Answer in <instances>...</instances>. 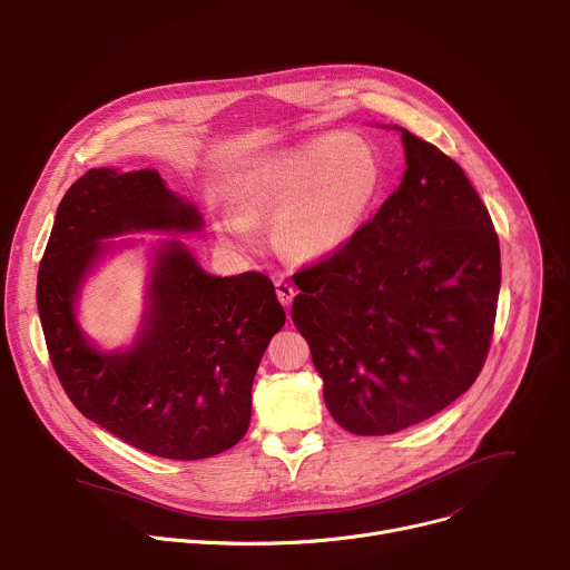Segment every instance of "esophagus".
<instances>
[{
	"label": "esophagus",
	"mask_w": 570,
	"mask_h": 570,
	"mask_svg": "<svg viewBox=\"0 0 570 570\" xmlns=\"http://www.w3.org/2000/svg\"><path fill=\"white\" fill-rule=\"evenodd\" d=\"M275 291H277L279 302H282L284 306H291V302H293V297H295V288H293L288 282L277 279V282H275Z\"/></svg>",
	"instance_id": "1"
}]
</instances>
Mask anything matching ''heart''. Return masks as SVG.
I'll return each mask as SVG.
<instances>
[{
	"label": "heart",
	"mask_w": 570,
	"mask_h": 570,
	"mask_svg": "<svg viewBox=\"0 0 570 570\" xmlns=\"http://www.w3.org/2000/svg\"><path fill=\"white\" fill-rule=\"evenodd\" d=\"M382 184V157L368 138H308L252 164L232 184L234 209H220L216 227L229 243L252 247L254 223L273 218L282 252L297 262H323L366 225Z\"/></svg>",
	"instance_id": "heart-1"
}]
</instances>
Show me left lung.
Masks as SVG:
<instances>
[{
    "label": "left lung",
    "instance_id": "left-lung-1",
    "mask_svg": "<svg viewBox=\"0 0 570 570\" xmlns=\"http://www.w3.org/2000/svg\"><path fill=\"white\" fill-rule=\"evenodd\" d=\"M406 170L341 252L299 271L291 316L334 421L358 436L419 425L469 391L491 345L500 245L469 177L402 127Z\"/></svg>",
    "mask_w": 570,
    "mask_h": 570
}]
</instances>
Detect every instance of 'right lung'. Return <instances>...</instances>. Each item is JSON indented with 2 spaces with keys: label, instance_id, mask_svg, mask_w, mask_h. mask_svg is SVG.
I'll list each match as a JSON object with an SVG mask.
<instances>
[{
  "label": "right lung",
  "instance_id": "obj_1",
  "mask_svg": "<svg viewBox=\"0 0 570 570\" xmlns=\"http://www.w3.org/2000/svg\"><path fill=\"white\" fill-rule=\"evenodd\" d=\"M197 206L157 170L92 168L59 204L38 268V314L55 371L83 416L164 459L234 448L252 416V382L286 314L262 273H206L179 238L151 245L140 327L127 347L101 350L77 318L81 288L109 240L138 232L195 234Z\"/></svg>",
  "mask_w": 570,
  "mask_h": 570
}]
</instances>
